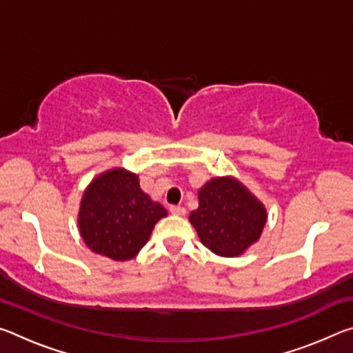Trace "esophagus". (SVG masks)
I'll return each instance as SVG.
<instances>
[{
	"label": "esophagus",
	"instance_id": "34e87169",
	"mask_svg": "<svg viewBox=\"0 0 353 353\" xmlns=\"http://www.w3.org/2000/svg\"><path fill=\"white\" fill-rule=\"evenodd\" d=\"M170 212H171L172 214H176V216H183V214L187 213V208L182 207V205H171Z\"/></svg>",
	"mask_w": 353,
	"mask_h": 353
}]
</instances>
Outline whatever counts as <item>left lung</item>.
Here are the masks:
<instances>
[{
    "label": "left lung",
    "mask_w": 353,
    "mask_h": 353,
    "mask_svg": "<svg viewBox=\"0 0 353 353\" xmlns=\"http://www.w3.org/2000/svg\"><path fill=\"white\" fill-rule=\"evenodd\" d=\"M190 223L201 243L219 256H238L259 241L268 214L261 202L235 177H214L198 193Z\"/></svg>",
    "instance_id": "obj_1"
}]
</instances>
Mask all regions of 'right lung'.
Listing matches in <instances>:
<instances>
[{"mask_svg": "<svg viewBox=\"0 0 353 353\" xmlns=\"http://www.w3.org/2000/svg\"><path fill=\"white\" fill-rule=\"evenodd\" d=\"M168 212L140 188L139 176L113 168L83 191L77 224L88 249L117 261L134 259Z\"/></svg>", "mask_w": 353, "mask_h": 353, "instance_id": "1", "label": "right lung"}]
</instances>
